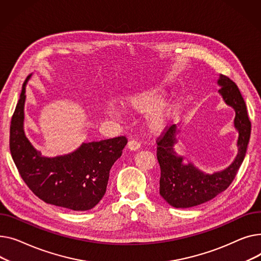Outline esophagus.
Instances as JSON below:
<instances>
[{"label":"esophagus","instance_id":"34e87169","mask_svg":"<svg viewBox=\"0 0 261 261\" xmlns=\"http://www.w3.org/2000/svg\"><path fill=\"white\" fill-rule=\"evenodd\" d=\"M127 147H128L129 149H132V150H137V149H139V148H140V143L138 142L137 140L132 139V140H129V141H128V143H127Z\"/></svg>","mask_w":261,"mask_h":261}]
</instances>
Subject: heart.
I'll return each mask as SVG.
<instances>
[{
    "label": "heart",
    "mask_w": 261,
    "mask_h": 261,
    "mask_svg": "<svg viewBox=\"0 0 261 261\" xmlns=\"http://www.w3.org/2000/svg\"><path fill=\"white\" fill-rule=\"evenodd\" d=\"M162 100L163 93L159 88H148L126 97L123 103L128 110L136 113L144 114L149 111L146 117L147 126L151 132L159 133L166 127L172 115V105H159ZM110 112L116 113V110L110 107Z\"/></svg>",
    "instance_id": "1"
}]
</instances>
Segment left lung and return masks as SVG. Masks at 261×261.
Wrapping results in <instances>:
<instances>
[{
	"mask_svg": "<svg viewBox=\"0 0 261 261\" xmlns=\"http://www.w3.org/2000/svg\"><path fill=\"white\" fill-rule=\"evenodd\" d=\"M219 93L224 102L235 110L234 124L239 132L238 154L234 162L225 170L204 174L192 163L185 164L183 158L177 156L174 144L177 142L176 124L166 126L157 138V159L160 165V195L164 200L177 208L192 207L202 204L225 191L236 177L246 157L251 136V121L247 105L238 86L224 74H220Z\"/></svg>",
	"mask_w": 261,
	"mask_h": 261,
	"instance_id": "obj_1",
	"label": "left lung"
}]
</instances>
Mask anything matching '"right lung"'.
Returning <instances> with one entry per match:
<instances>
[{"label": "right lung", "instance_id": "obj_1", "mask_svg": "<svg viewBox=\"0 0 261 261\" xmlns=\"http://www.w3.org/2000/svg\"><path fill=\"white\" fill-rule=\"evenodd\" d=\"M10 123L9 147L22 179L44 202L71 211H88L103 198L110 171L127 143L125 136L83 143L71 154L42 157L23 129L25 84Z\"/></svg>", "mask_w": 261, "mask_h": 261}]
</instances>
